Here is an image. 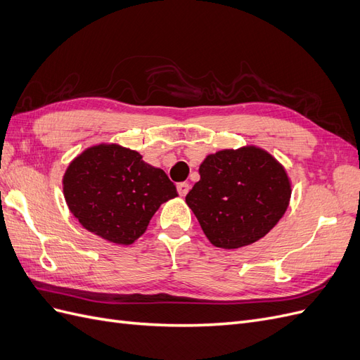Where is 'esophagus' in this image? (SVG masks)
<instances>
[{
	"instance_id": "esophagus-1",
	"label": "esophagus",
	"mask_w": 360,
	"mask_h": 360,
	"mask_svg": "<svg viewBox=\"0 0 360 360\" xmlns=\"http://www.w3.org/2000/svg\"><path fill=\"white\" fill-rule=\"evenodd\" d=\"M189 188H191L189 183H186V181H181V183L177 184V191H179L181 197H186V193L189 192Z\"/></svg>"
}]
</instances>
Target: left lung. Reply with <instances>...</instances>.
I'll return each instance as SVG.
<instances>
[{
	"label": "left lung",
	"mask_w": 360,
	"mask_h": 360,
	"mask_svg": "<svg viewBox=\"0 0 360 360\" xmlns=\"http://www.w3.org/2000/svg\"><path fill=\"white\" fill-rule=\"evenodd\" d=\"M200 177L186 202L216 248L237 249L259 240L288 207L287 172L261 148L222 150L207 156Z\"/></svg>",
	"instance_id": "left-lung-1"
}]
</instances>
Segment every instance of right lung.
Segmentation results:
<instances>
[{"label": "right lung", "mask_w": 360, "mask_h": 360, "mask_svg": "<svg viewBox=\"0 0 360 360\" xmlns=\"http://www.w3.org/2000/svg\"><path fill=\"white\" fill-rule=\"evenodd\" d=\"M63 186L85 230L117 245L134 243L160 204L177 197L165 172L146 163L138 151L115 144L86 148L69 165Z\"/></svg>", "instance_id": "right-lung-1"}]
</instances>
